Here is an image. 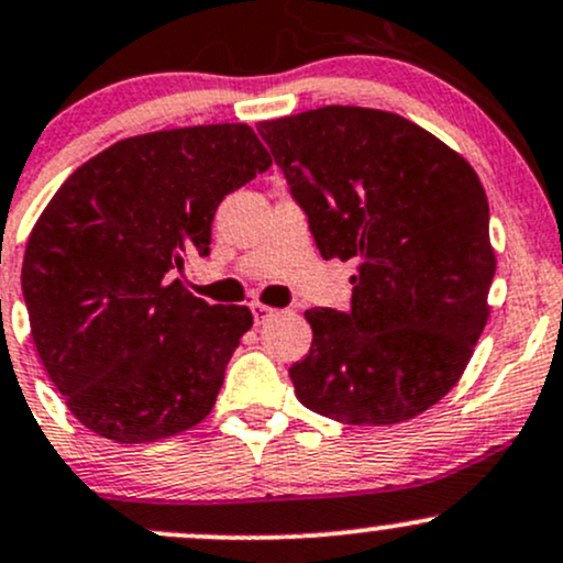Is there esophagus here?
<instances>
[{
  "instance_id": "1",
  "label": "esophagus",
  "mask_w": 563,
  "mask_h": 563,
  "mask_svg": "<svg viewBox=\"0 0 563 563\" xmlns=\"http://www.w3.org/2000/svg\"><path fill=\"white\" fill-rule=\"evenodd\" d=\"M251 312H253V323H256V325H262L264 320H269L272 314H275V310H272V307H267V305H258V301H253V305H251Z\"/></svg>"
}]
</instances>
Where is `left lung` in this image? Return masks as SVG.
Segmentation results:
<instances>
[{
  "label": "left lung",
  "mask_w": 563,
  "mask_h": 563,
  "mask_svg": "<svg viewBox=\"0 0 563 563\" xmlns=\"http://www.w3.org/2000/svg\"><path fill=\"white\" fill-rule=\"evenodd\" d=\"M323 258L357 262L347 312L307 310L288 376L314 413L395 424L456 385L489 318L497 262L478 176L393 111L323 107L258 122Z\"/></svg>",
  "instance_id": "8db88e82"
}]
</instances>
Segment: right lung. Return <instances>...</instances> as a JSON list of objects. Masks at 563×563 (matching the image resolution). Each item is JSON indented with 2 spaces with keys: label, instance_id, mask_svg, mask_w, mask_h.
Here are the masks:
<instances>
[{
  "label": "right lung",
  "instance_id": "add662e5",
  "mask_svg": "<svg viewBox=\"0 0 563 563\" xmlns=\"http://www.w3.org/2000/svg\"><path fill=\"white\" fill-rule=\"evenodd\" d=\"M269 165L249 125L178 128L117 141L55 191L21 286L42 366L85 428L152 443L211 413L253 314L170 272L211 253L219 202Z\"/></svg>",
  "mask_w": 563,
  "mask_h": 563
}]
</instances>
